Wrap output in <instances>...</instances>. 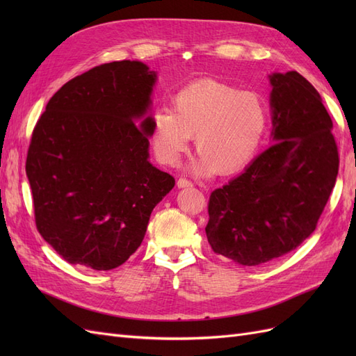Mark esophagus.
Here are the masks:
<instances>
[{
  "mask_svg": "<svg viewBox=\"0 0 356 356\" xmlns=\"http://www.w3.org/2000/svg\"><path fill=\"white\" fill-rule=\"evenodd\" d=\"M177 186L179 188H187V187H193V182L190 179H187V178H179L178 182H177Z\"/></svg>",
  "mask_w": 356,
  "mask_h": 356,
  "instance_id": "1",
  "label": "esophagus"
}]
</instances>
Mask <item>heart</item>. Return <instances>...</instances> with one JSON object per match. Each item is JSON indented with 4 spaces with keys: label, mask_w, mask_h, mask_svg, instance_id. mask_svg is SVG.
Returning <instances> with one entry per match:
<instances>
[{
    "label": "heart",
    "mask_w": 356,
    "mask_h": 356,
    "mask_svg": "<svg viewBox=\"0 0 356 356\" xmlns=\"http://www.w3.org/2000/svg\"><path fill=\"white\" fill-rule=\"evenodd\" d=\"M267 123L266 106L254 92L204 80L179 90L172 111L153 115L152 138L157 159L177 165L196 135L197 174L229 175L252 159Z\"/></svg>",
    "instance_id": "obj_1"
}]
</instances>
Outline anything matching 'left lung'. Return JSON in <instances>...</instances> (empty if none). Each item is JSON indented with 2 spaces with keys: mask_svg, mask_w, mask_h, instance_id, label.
<instances>
[{
  "mask_svg": "<svg viewBox=\"0 0 356 356\" xmlns=\"http://www.w3.org/2000/svg\"><path fill=\"white\" fill-rule=\"evenodd\" d=\"M268 80L275 144L211 193L204 229L213 252L248 267L288 254L314 233L339 174L318 90L297 71Z\"/></svg>",
  "mask_w": 356,
  "mask_h": 356,
  "instance_id": "left-lung-1",
  "label": "left lung"
}]
</instances>
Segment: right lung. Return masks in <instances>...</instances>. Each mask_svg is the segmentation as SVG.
Returning a JSON list of instances; mask_svg holds the SVG:
<instances>
[{"instance_id": "add662e5", "label": "right lung", "mask_w": 356, "mask_h": 356, "mask_svg": "<svg viewBox=\"0 0 356 356\" xmlns=\"http://www.w3.org/2000/svg\"><path fill=\"white\" fill-rule=\"evenodd\" d=\"M156 80L138 60L95 67L63 84L34 127L26 175L35 224L71 264L122 266L175 186L148 160Z\"/></svg>"}]
</instances>
